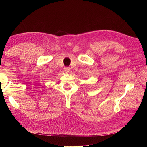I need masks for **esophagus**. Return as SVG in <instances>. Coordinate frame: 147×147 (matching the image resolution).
Returning a JSON list of instances; mask_svg holds the SVG:
<instances>
[{
    "mask_svg": "<svg viewBox=\"0 0 147 147\" xmlns=\"http://www.w3.org/2000/svg\"><path fill=\"white\" fill-rule=\"evenodd\" d=\"M64 70L66 74H69L70 72V68L69 67H64Z\"/></svg>",
    "mask_w": 147,
    "mask_h": 147,
    "instance_id": "obj_1",
    "label": "esophagus"
}]
</instances>
